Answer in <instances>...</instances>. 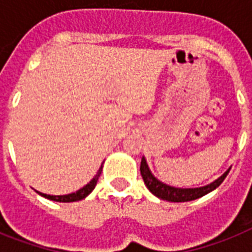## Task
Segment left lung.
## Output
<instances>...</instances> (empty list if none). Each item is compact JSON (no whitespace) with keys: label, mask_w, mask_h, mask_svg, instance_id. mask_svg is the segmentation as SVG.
<instances>
[{"label":"left lung","mask_w":252,"mask_h":252,"mask_svg":"<svg viewBox=\"0 0 252 252\" xmlns=\"http://www.w3.org/2000/svg\"><path fill=\"white\" fill-rule=\"evenodd\" d=\"M140 171H141V176L144 179V183L146 184V187L154 196H157L159 199L166 200V201H172V203H184V201H192V200L203 197L204 195H207L209 192L219 187L220 184L222 183L223 179L226 178V175L230 171V168L227 170L223 175H221L217 180H215L213 183L204 186V187L199 188H176L171 187L168 184L162 183L161 180H158L156 176L152 174L149 166L146 163L145 157H142L141 166H140Z\"/></svg>","instance_id":"obj_1"}]
</instances>
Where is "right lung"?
Instances as JSON below:
<instances>
[{
	"instance_id": "add662e5",
	"label": "right lung",
	"mask_w": 252,
	"mask_h": 252,
	"mask_svg": "<svg viewBox=\"0 0 252 252\" xmlns=\"http://www.w3.org/2000/svg\"><path fill=\"white\" fill-rule=\"evenodd\" d=\"M102 168L103 166H100V168L96 172V175L90 180V183H87L85 187H82L81 189L78 191L73 192V193H69V195H60V196H53V195H47V193H41V192L36 191L39 195H41L45 199H49V200H53V201H59V203H73V201H78V200H82L85 199L87 195H90L93 189L95 188L96 186V182H98L99 176L102 174Z\"/></svg>"
}]
</instances>
